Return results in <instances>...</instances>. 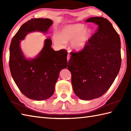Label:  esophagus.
<instances>
[{
    "mask_svg": "<svg viewBox=\"0 0 131 131\" xmlns=\"http://www.w3.org/2000/svg\"><path fill=\"white\" fill-rule=\"evenodd\" d=\"M70 55L68 54V56H67V60H68V61H69V60H70Z\"/></svg>",
    "mask_w": 131,
    "mask_h": 131,
    "instance_id": "obj_1",
    "label": "esophagus"
}]
</instances>
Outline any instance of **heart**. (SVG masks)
I'll list each match as a JSON object with an SVG mask.
<instances>
[{"label": "heart", "instance_id": "obj_1", "mask_svg": "<svg viewBox=\"0 0 131 131\" xmlns=\"http://www.w3.org/2000/svg\"><path fill=\"white\" fill-rule=\"evenodd\" d=\"M91 35V30L81 24L65 26L61 29L60 35L55 34L53 40L56 45L63 47L66 43L71 41V48L76 51L84 49Z\"/></svg>", "mask_w": 131, "mask_h": 131}]
</instances>
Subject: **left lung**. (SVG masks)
Listing matches in <instances>:
<instances>
[{
  "label": "left lung",
  "mask_w": 131,
  "mask_h": 131,
  "mask_svg": "<svg viewBox=\"0 0 131 131\" xmlns=\"http://www.w3.org/2000/svg\"><path fill=\"white\" fill-rule=\"evenodd\" d=\"M97 29L82 51L71 52L68 69L75 94L83 100L102 96L112 85L121 66V39L107 19L91 17Z\"/></svg>",
  "instance_id": "left-lung-1"
}]
</instances>
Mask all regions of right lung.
I'll return each mask as SVG.
<instances>
[{
    "label": "right lung",
    "mask_w": 131,
    "mask_h": 131,
    "mask_svg": "<svg viewBox=\"0 0 131 131\" xmlns=\"http://www.w3.org/2000/svg\"><path fill=\"white\" fill-rule=\"evenodd\" d=\"M52 24L49 18H31L21 26L9 47V65L14 81L25 96L38 101L48 99L53 94L60 71L68 66V52L54 51L48 38L38 56L28 60L22 52L19 43L30 32H47Z\"/></svg>",
    "instance_id": "obj_1"
}]
</instances>
